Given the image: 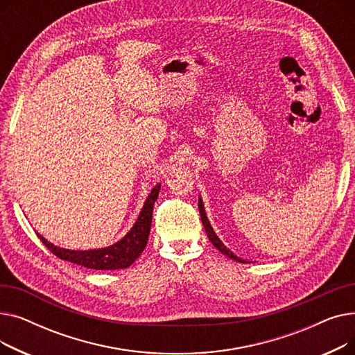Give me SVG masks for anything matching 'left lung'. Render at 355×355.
Listing matches in <instances>:
<instances>
[{
    "mask_svg": "<svg viewBox=\"0 0 355 355\" xmlns=\"http://www.w3.org/2000/svg\"><path fill=\"white\" fill-rule=\"evenodd\" d=\"M198 209H200V216H201V221H202V226H204V229H206V233H207V236H209V239H210V241L211 243L223 253V254H226V256H229L230 259H233V260H236V262H241V263H246V260H243V259H240V257H237V256H234L233 254V252H230L225 245L221 243V240L216 236V233H214V230H213V227L210 226V223H209V218H207V216H206V211H204V206H202V201H201V198L198 200Z\"/></svg>",
    "mask_w": 355,
    "mask_h": 355,
    "instance_id": "obj_1",
    "label": "left lung"
}]
</instances>
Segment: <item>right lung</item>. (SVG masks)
<instances>
[{
  "label": "right lung",
  "mask_w": 355,
  "mask_h": 355,
  "mask_svg": "<svg viewBox=\"0 0 355 355\" xmlns=\"http://www.w3.org/2000/svg\"><path fill=\"white\" fill-rule=\"evenodd\" d=\"M159 189H161V184L155 185L151 194L148 196L145 206L135 223V226L130 229V232L122 240H119L118 243L112 245L109 248L98 249V250H66L49 243V241L40 234L37 236L40 237L43 245L54 256H58L62 260H67V262L85 266L87 269H95V270L125 269L135 262L146 246L149 230H151L153 209L157 201Z\"/></svg>",
  "instance_id": "right-lung-1"
}]
</instances>
